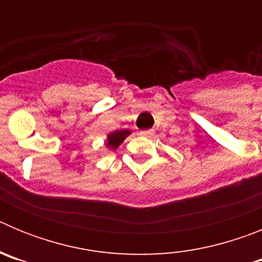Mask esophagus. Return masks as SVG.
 I'll return each instance as SVG.
<instances>
[{
	"label": "esophagus",
	"instance_id": "esophagus-1",
	"mask_svg": "<svg viewBox=\"0 0 262 262\" xmlns=\"http://www.w3.org/2000/svg\"><path fill=\"white\" fill-rule=\"evenodd\" d=\"M142 134L143 136H152L154 135V131H152V129H145V131H142Z\"/></svg>",
	"mask_w": 262,
	"mask_h": 262
}]
</instances>
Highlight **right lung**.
Masks as SVG:
<instances>
[{
	"label": "right lung",
	"instance_id": "1",
	"mask_svg": "<svg viewBox=\"0 0 262 262\" xmlns=\"http://www.w3.org/2000/svg\"><path fill=\"white\" fill-rule=\"evenodd\" d=\"M129 134L131 133H129L128 129H120V131H115V133L110 134L107 138V147H111L115 149L117 147H119L120 143L123 142Z\"/></svg>",
	"mask_w": 262,
	"mask_h": 262
}]
</instances>
